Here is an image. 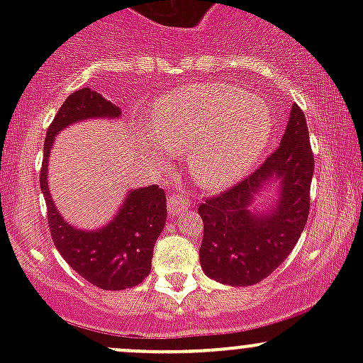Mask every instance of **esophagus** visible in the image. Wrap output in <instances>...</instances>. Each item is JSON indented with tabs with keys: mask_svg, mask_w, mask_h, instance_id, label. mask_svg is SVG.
<instances>
[{
	"mask_svg": "<svg viewBox=\"0 0 363 363\" xmlns=\"http://www.w3.org/2000/svg\"><path fill=\"white\" fill-rule=\"evenodd\" d=\"M186 211H188V200H186L184 196H179V195L168 196V212H170V216H179Z\"/></svg>",
	"mask_w": 363,
	"mask_h": 363,
	"instance_id": "esophagus-1",
	"label": "esophagus"
}]
</instances>
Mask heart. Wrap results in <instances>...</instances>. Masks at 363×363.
Listing matches in <instances>:
<instances>
[{
    "mask_svg": "<svg viewBox=\"0 0 363 363\" xmlns=\"http://www.w3.org/2000/svg\"><path fill=\"white\" fill-rule=\"evenodd\" d=\"M272 116L259 98L228 84H195L163 98L155 113L156 133L144 137L147 156L168 161V151H188L193 177L218 189L242 177L272 135Z\"/></svg>",
    "mask_w": 363,
    "mask_h": 363,
    "instance_id": "1",
    "label": "heart"
}]
</instances>
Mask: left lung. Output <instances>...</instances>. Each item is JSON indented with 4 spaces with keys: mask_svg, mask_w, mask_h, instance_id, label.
<instances>
[{
    "mask_svg": "<svg viewBox=\"0 0 363 363\" xmlns=\"http://www.w3.org/2000/svg\"><path fill=\"white\" fill-rule=\"evenodd\" d=\"M314 158L306 116L296 104L281 144L251 175L199 207L203 221L200 263L218 283L251 286L294 251L307 223ZM267 187L278 193L265 211H250Z\"/></svg>",
    "mask_w": 363,
    "mask_h": 363,
    "instance_id": "8db88e82",
    "label": "left lung"
}]
</instances>
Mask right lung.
Listing matches in <instances>:
<instances>
[{"label":"right lung","instance_id":"right-lung-1","mask_svg":"<svg viewBox=\"0 0 363 363\" xmlns=\"http://www.w3.org/2000/svg\"><path fill=\"white\" fill-rule=\"evenodd\" d=\"M119 116L117 105L89 87L69 94L47 130L40 174L54 246L79 276L101 290H126L149 276L152 250L167 221L164 191L158 184L131 189L104 228L80 230L65 221L54 205L47 168L54 137L61 130L86 119H116Z\"/></svg>","mask_w":363,"mask_h":363}]
</instances>
